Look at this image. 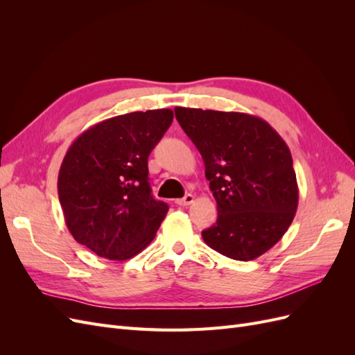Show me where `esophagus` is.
<instances>
[{
	"instance_id": "34e87169",
	"label": "esophagus",
	"mask_w": 355,
	"mask_h": 355,
	"mask_svg": "<svg viewBox=\"0 0 355 355\" xmlns=\"http://www.w3.org/2000/svg\"><path fill=\"white\" fill-rule=\"evenodd\" d=\"M194 200H196V197L192 196V194H187L184 198H179V200H176V204L178 206H189V204H192L194 202Z\"/></svg>"
}]
</instances>
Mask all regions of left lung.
Here are the masks:
<instances>
[{
	"instance_id": "obj_1",
	"label": "left lung",
	"mask_w": 355,
	"mask_h": 355,
	"mask_svg": "<svg viewBox=\"0 0 355 355\" xmlns=\"http://www.w3.org/2000/svg\"><path fill=\"white\" fill-rule=\"evenodd\" d=\"M175 114L200 151L218 204L216 223L202 231L213 250L253 261L282 240L297 209L290 149L259 116L182 108Z\"/></svg>"
}]
</instances>
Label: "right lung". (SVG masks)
Masks as SVG:
<instances>
[{
  "mask_svg": "<svg viewBox=\"0 0 355 355\" xmlns=\"http://www.w3.org/2000/svg\"><path fill=\"white\" fill-rule=\"evenodd\" d=\"M173 121L171 110L108 118L83 132L58 176L75 241L105 259H130L151 243L168 206L151 194L148 157Z\"/></svg>",
  "mask_w": 355,
  "mask_h": 355,
  "instance_id": "obj_1",
  "label": "right lung"
}]
</instances>
